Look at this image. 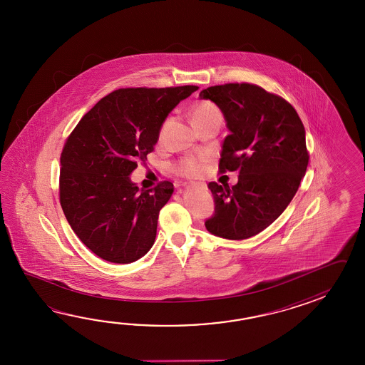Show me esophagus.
Listing matches in <instances>:
<instances>
[{
	"instance_id": "obj_1",
	"label": "esophagus",
	"mask_w": 365,
	"mask_h": 365,
	"mask_svg": "<svg viewBox=\"0 0 365 365\" xmlns=\"http://www.w3.org/2000/svg\"><path fill=\"white\" fill-rule=\"evenodd\" d=\"M193 186V184H182V187H185V189H189V187H192Z\"/></svg>"
}]
</instances>
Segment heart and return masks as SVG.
Segmentation results:
<instances>
[{"label": "heart", "instance_id": "b5f03b06", "mask_svg": "<svg viewBox=\"0 0 365 365\" xmlns=\"http://www.w3.org/2000/svg\"><path fill=\"white\" fill-rule=\"evenodd\" d=\"M211 116H222L220 110L211 101H201L194 107L193 120L194 118ZM207 163H209L207 156H187L178 164L176 171L179 172L180 175L189 178V179H198V178L205 175L206 168H207Z\"/></svg>", "mask_w": 365, "mask_h": 365}]
</instances>
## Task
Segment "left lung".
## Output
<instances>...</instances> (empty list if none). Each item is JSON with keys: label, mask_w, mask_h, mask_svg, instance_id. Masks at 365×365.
Here are the masks:
<instances>
[{"label": "left lung", "mask_w": 365, "mask_h": 365, "mask_svg": "<svg viewBox=\"0 0 365 365\" xmlns=\"http://www.w3.org/2000/svg\"><path fill=\"white\" fill-rule=\"evenodd\" d=\"M200 99L217 104L230 132L219 170L239 171L232 187L207 185L215 214L206 230L228 240L249 239L278 219L299 189L309 160L303 123L289 103L256 85L212 86Z\"/></svg>", "instance_id": "left-lung-1"}]
</instances>
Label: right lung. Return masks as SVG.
<instances>
[{"label":"right lung","mask_w":365,"mask_h":365,"mask_svg":"<svg viewBox=\"0 0 365 365\" xmlns=\"http://www.w3.org/2000/svg\"><path fill=\"white\" fill-rule=\"evenodd\" d=\"M197 86L121 88L81 118L62 150L60 202L71 230L96 256L132 264L154 245L173 184L143 190L130 179L148 160L165 118Z\"/></svg>","instance_id":"1"}]
</instances>
